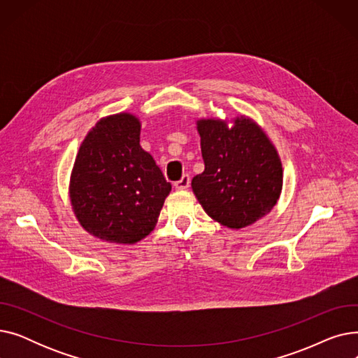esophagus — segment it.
<instances>
[{
	"instance_id": "esophagus-1",
	"label": "esophagus",
	"mask_w": 358,
	"mask_h": 358,
	"mask_svg": "<svg viewBox=\"0 0 358 358\" xmlns=\"http://www.w3.org/2000/svg\"><path fill=\"white\" fill-rule=\"evenodd\" d=\"M190 181L192 180H190L189 174H182V177L178 181H176L174 185H176V189H178V190H184V189H189Z\"/></svg>"
}]
</instances>
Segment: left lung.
Instances as JSON below:
<instances>
[{
	"instance_id": "obj_1",
	"label": "left lung",
	"mask_w": 358,
	"mask_h": 358,
	"mask_svg": "<svg viewBox=\"0 0 358 358\" xmlns=\"http://www.w3.org/2000/svg\"><path fill=\"white\" fill-rule=\"evenodd\" d=\"M234 123L229 129L216 119L197 122L204 171L192 180V187L212 219L241 229L274 208L283 187V168L255 122L241 116Z\"/></svg>"
}]
</instances>
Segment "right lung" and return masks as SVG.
<instances>
[{
  "instance_id": "add662e5",
  "label": "right lung",
  "mask_w": 358,
  "mask_h": 358,
  "mask_svg": "<svg viewBox=\"0 0 358 358\" xmlns=\"http://www.w3.org/2000/svg\"><path fill=\"white\" fill-rule=\"evenodd\" d=\"M141 123L129 113L101 119L75 159L69 196L75 216L91 235L135 243L155 228L169 184L139 145Z\"/></svg>"
}]
</instances>
